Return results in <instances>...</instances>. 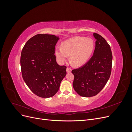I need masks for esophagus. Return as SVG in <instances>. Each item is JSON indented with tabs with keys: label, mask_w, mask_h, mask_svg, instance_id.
Masks as SVG:
<instances>
[{
	"label": "esophagus",
	"mask_w": 132,
	"mask_h": 132,
	"mask_svg": "<svg viewBox=\"0 0 132 132\" xmlns=\"http://www.w3.org/2000/svg\"><path fill=\"white\" fill-rule=\"evenodd\" d=\"M66 71L67 73H70L71 71V68H67L66 69Z\"/></svg>",
	"instance_id": "obj_1"
}]
</instances>
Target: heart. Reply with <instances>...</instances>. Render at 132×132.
I'll list each match as a JSON object with an SVG mask.
<instances>
[{"instance_id":"b5f03b06","label":"heart","mask_w":132,"mask_h":132,"mask_svg":"<svg viewBox=\"0 0 132 132\" xmlns=\"http://www.w3.org/2000/svg\"><path fill=\"white\" fill-rule=\"evenodd\" d=\"M94 47L92 38L76 36L64 41L62 48H55V54L59 63H64L70 55V63L75 67H80L89 61Z\"/></svg>"}]
</instances>
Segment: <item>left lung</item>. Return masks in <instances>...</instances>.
I'll list each match as a JSON object with an SVG mask.
<instances>
[{
    "label": "left lung",
    "instance_id": "obj_1",
    "mask_svg": "<svg viewBox=\"0 0 132 132\" xmlns=\"http://www.w3.org/2000/svg\"><path fill=\"white\" fill-rule=\"evenodd\" d=\"M96 39L94 54L85 64L71 71L74 75V89L82 97L96 95L110 78L112 54L111 47L101 35L94 33Z\"/></svg>",
    "mask_w": 132,
    "mask_h": 132
}]
</instances>
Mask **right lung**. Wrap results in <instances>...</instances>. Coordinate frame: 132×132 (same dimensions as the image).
Masks as SVG:
<instances>
[{
	"label": "right lung",
	"mask_w": 132,
	"mask_h": 132,
	"mask_svg": "<svg viewBox=\"0 0 132 132\" xmlns=\"http://www.w3.org/2000/svg\"><path fill=\"white\" fill-rule=\"evenodd\" d=\"M59 39L55 35L38 34L29 39L22 48L20 58L22 78L30 89L39 97L53 96L67 74V67L58 64L54 55Z\"/></svg>",
	"instance_id": "right-lung-1"
}]
</instances>
